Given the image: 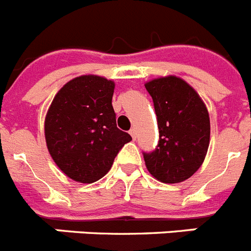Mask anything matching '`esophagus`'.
<instances>
[{"instance_id":"obj_1","label":"esophagus","mask_w":251,"mask_h":251,"mask_svg":"<svg viewBox=\"0 0 251 251\" xmlns=\"http://www.w3.org/2000/svg\"><path fill=\"white\" fill-rule=\"evenodd\" d=\"M129 134L132 136L133 139H136L137 138V132H136V128H130L129 130Z\"/></svg>"}]
</instances>
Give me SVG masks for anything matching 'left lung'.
I'll use <instances>...</instances> for the list:
<instances>
[{"instance_id": "left-lung-1", "label": "left lung", "mask_w": 251, "mask_h": 251, "mask_svg": "<svg viewBox=\"0 0 251 251\" xmlns=\"http://www.w3.org/2000/svg\"><path fill=\"white\" fill-rule=\"evenodd\" d=\"M154 104L159 141L156 150L143 153L146 167L163 183H178L196 172L210 145V117L200 95L175 75L147 81Z\"/></svg>"}]
</instances>
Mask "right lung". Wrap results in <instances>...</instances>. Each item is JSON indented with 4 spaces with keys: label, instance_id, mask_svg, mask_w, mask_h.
I'll return each mask as SVG.
<instances>
[{
    "label": "right lung",
    "instance_id": "obj_1",
    "mask_svg": "<svg viewBox=\"0 0 251 251\" xmlns=\"http://www.w3.org/2000/svg\"><path fill=\"white\" fill-rule=\"evenodd\" d=\"M114 86V81L103 76L81 75L68 81L49 106V153L76 182L92 183L105 176L121 148L132 141L117 128L112 105Z\"/></svg>",
    "mask_w": 251,
    "mask_h": 251
}]
</instances>
